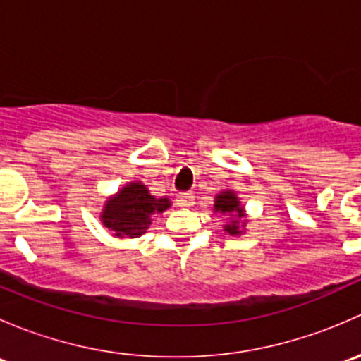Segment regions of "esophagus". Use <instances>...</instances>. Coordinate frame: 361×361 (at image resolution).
<instances>
[{"label": "esophagus", "instance_id": "esophagus-1", "mask_svg": "<svg viewBox=\"0 0 361 361\" xmlns=\"http://www.w3.org/2000/svg\"><path fill=\"white\" fill-rule=\"evenodd\" d=\"M192 201H194V195L192 194L178 195V204H180V206H190Z\"/></svg>", "mask_w": 361, "mask_h": 361}]
</instances>
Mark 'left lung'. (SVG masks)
<instances>
[{
    "label": "left lung",
    "instance_id": "8db88e82",
    "mask_svg": "<svg viewBox=\"0 0 361 361\" xmlns=\"http://www.w3.org/2000/svg\"><path fill=\"white\" fill-rule=\"evenodd\" d=\"M214 213L231 214L232 220L224 227V231L231 235L243 234V227L246 225L245 207L241 206L238 195L232 190H224L214 197Z\"/></svg>",
    "mask_w": 361,
    "mask_h": 361
}]
</instances>
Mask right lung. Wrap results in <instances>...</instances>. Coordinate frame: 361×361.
Returning <instances> with one entry per match:
<instances>
[{
	"label": "right lung",
	"mask_w": 361,
	"mask_h": 361,
	"mask_svg": "<svg viewBox=\"0 0 361 361\" xmlns=\"http://www.w3.org/2000/svg\"><path fill=\"white\" fill-rule=\"evenodd\" d=\"M169 206L171 201L167 197L157 199L150 194L147 185L130 181L108 199L101 221L116 238H140L152 224V216L164 213Z\"/></svg>",
	"instance_id": "right-lung-1"
}]
</instances>
